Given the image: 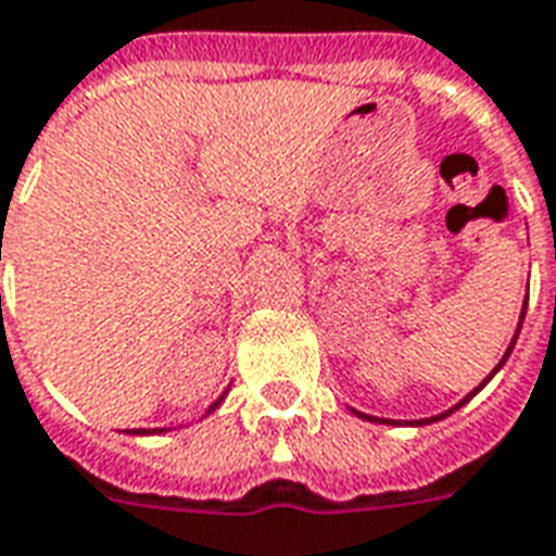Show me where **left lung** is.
<instances>
[{"mask_svg":"<svg viewBox=\"0 0 556 556\" xmlns=\"http://www.w3.org/2000/svg\"><path fill=\"white\" fill-rule=\"evenodd\" d=\"M525 312H528V303H525V306H521V318H519V327H516V336H513V341H509V348H507V353H504V359L497 362V368H501V365H504V362H507V356H509V353H513V348H516V339H519V332H521V320H525ZM497 368H495V371H497ZM495 371L489 374L486 380L480 382V386H477L475 392L466 394V397H463V401H459V404H456L454 409H447V413L435 415V418H425V421H415V425H430V421H439V418H447V415H451V413H456V409H459V406L468 404V401H471V397H475V394L480 392V389H483V386H486V382L492 380V377H495ZM356 415H359V418H368V421H382V418H371V415H365V413H356ZM382 425H392V421H382Z\"/></svg>","mask_w":556,"mask_h":556,"instance_id":"left-lung-1","label":"left lung"}]
</instances>
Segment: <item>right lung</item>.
I'll use <instances>...</instances> for the list:
<instances>
[{
    "mask_svg": "<svg viewBox=\"0 0 556 556\" xmlns=\"http://www.w3.org/2000/svg\"><path fill=\"white\" fill-rule=\"evenodd\" d=\"M220 401H224V397H217L215 404L208 406V413H212V409H217V404H220ZM164 427H155V430H135V433H162Z\"/></svg>",
    "mask_w": 556,
    "mask_h": 556,
    "instance_id": "right-lung-1",
    "label": "right lung"
}]
</instances>
